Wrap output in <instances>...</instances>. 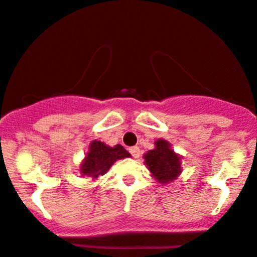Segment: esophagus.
<instances>
[{"mask_svg": "<svg viewBox=\"0 0 257 257\" xmlns=\"http://www.w3.org/2000/svg\"><path fill=\"white\" fill-rule=\"evenodd\" d=\"M129 152H131L133 158H139L140 157V148L139 147H131L129 148Z\"/></svg>", "mask_w": 257, "mask_h": 257, "instance_id": "34e87169", "label": "esophagus"}]
</instances>
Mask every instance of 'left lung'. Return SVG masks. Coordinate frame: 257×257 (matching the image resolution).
<instances>
[{"mask_svg":"<svg viewBox=\"0 0 257 257\" xmlns=\"http://www.w3.org/2000/svg\"><path fill=\"white\" fill-rule=\"evenodd\" d=\"M144 158L148 170L160 183L174 181L181 174L179 157L170 148L168 141H156V148L148 151Z\"/></svg>","mask_w":257,"mask_h":257,"instance_id":"1","label":"left lung"}]
</instances>
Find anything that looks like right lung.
Returning <instances> with one entry per match:
<instances>
[{"mask_svg": "<svg viewBox=\"0 0 257 257\" xmlns=\"http://www.w3.org/2000/svg\"><path fill=\"white\" fill-rule=\"evenodd\" d=\"M131 157L120 145L115 147H109L100 141H93L89 146V152L86 156L81 165V174L83 176H91L92 178H98L109 171L110 166L116 160L124 159Z\"/></svg>", "mask_w": 257, "mask_h": 257, "instance_id": "right-lung-1", "label": "right lung"}]
</instances>
